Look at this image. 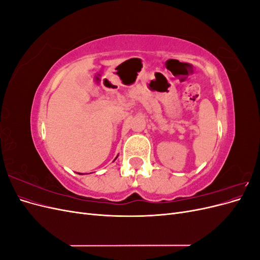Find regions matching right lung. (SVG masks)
Segmentation results:
<instances>
[{
  "instance_id": "right-lung-1",
  "label": "right lung",
  "mask_w": 260,
  "mask_h": 260,
  "mask_svg": "<svg viewBox=\"0 0 260 260\" xmlns=\"http://www.w3.org/2000/svg\"><path fill=\"white\" fill-rule=\"evenodd\" d=\"M117 157H118V155H117ZM117 157H116V158H115L114 160H116V159H117ZM79 175H82V174H79Z\"/></svg>"
}]
</instances>
